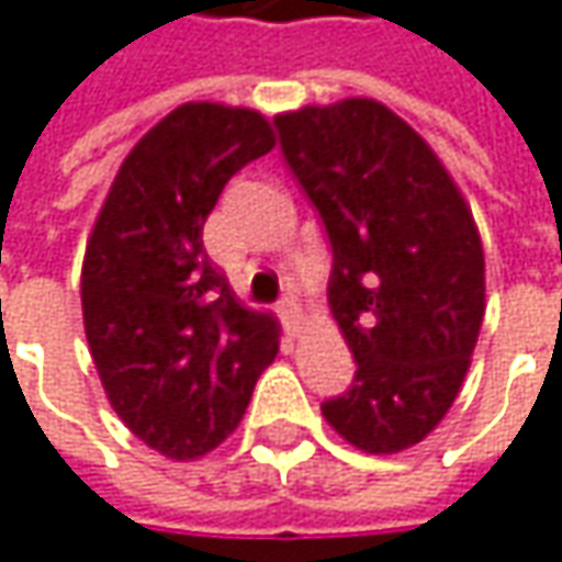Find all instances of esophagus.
<instances>
[{
	"mask_svg": "<svg viewBox=\"0 0 562 562\" xmlns=\"http://www.w3.org/2000/svg\"><path fill=\"white\" fill-rule=\"evenodd\" d=\"M277 312H280L282 325H285V331H299V325H302V308H299V299H292V295H285L280 305H277Z\"/></svg>",
	"mask_w": 562,
	"mask_h": 562,
	"instance_id": "esophagus-1",
	"label": "esophagus"
}]
</instances>
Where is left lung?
<instances>
[{"label": "left lung", "mask_w": 562, "mask_h": 562, "mask_svg": "<svg viewBox=\"0 0 562 562\" xmlns=\"http://www.w3.org/2000/svg\"><path fill=\"white\" fill-rule=\"evenodd\" d=\"M331 240L328 302L353 353L322 415L367 453L415 447L450 412L485 315L480 231L425 137L376 99L277 115Z\"/></svg>", "instance_id": "obj_1"}]
</instances>
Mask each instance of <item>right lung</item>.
<instances>
[{
	"instance_id": "right-lung-1",
	"label": "right lung",
	"mask_w": 562,
	"mask_h": 562,
	"mask_svg": "<svg viewBox=\"0 0 562 562\" xmlns=\"http://www.w3.org/2000/svg\"><path fill=\"white\" fill-rule=\"evenodd\" d=\"M254 109L186 102L119 170L82 260V325L115 415L170 460L215 450L280 350V325L244 308L202 228L225 182L273 150Z\"/></svg>"
}]
</instances>
